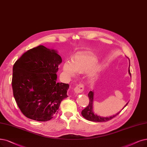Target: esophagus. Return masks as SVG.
Masks as SVG:
<instances>
[{
	"mask_svg": "<svg viewBox=\"0 0 147 147\" xmlns=\"http://www.w3.org/2000/svg\"><path fill=\"white\" fill-rule=\"evenodd\" d=\"M84 90V85L83 84H79L77 85L74 89V92L76 94L81 93Z\"/></svg>",
	"mask_w": 147,
	"mask_h": 147,
	"instance_id": "1",
	"label": "esophagus"
}]
</instances>
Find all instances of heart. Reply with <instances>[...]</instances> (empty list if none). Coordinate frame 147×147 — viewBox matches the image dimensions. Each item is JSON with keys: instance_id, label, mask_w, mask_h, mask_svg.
<instances>
[{"instance_id": "obj_1", "label": "heart", "mask_w": 147, "mask_h": 147, "mask_svg": "<svg viewBox=\"0 0 147 147\" xmlns=\"http://www.w3.org/2000/svg\"><path fill=\"white\" fill-rule=\"evenodd\" d=\"M98 60L93 54L85 52L78 54L73 60V63L65 62L63 69L69 77L74 78L76 73L85 74L92 70L90 74L91 80H94L100 70V67L97 65Z\"/></svg>"}]
</instances>
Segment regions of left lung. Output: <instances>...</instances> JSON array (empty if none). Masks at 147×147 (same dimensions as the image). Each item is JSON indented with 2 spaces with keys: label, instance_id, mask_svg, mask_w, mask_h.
Masks as SVG:
<instances>
[{
  "label": "left lung",
  "instance_id": "left-lung-1",
  "mask_svg": "<svg viewBox=\"0 0 147 147\" xmlns=\"http://www.w3.org/2000/svg\"><path fill=\"white\" fill-rule=\"evenodd\" d=\"M128 73L131 76V73H130V70H129V69H128ZM88 97L90 99V102L88 105L86 107L85 109H84L82 111V116L86 119V120L90 121H93V122H107L111 120V119H113V117H116L117 115H119V113H121L119 112L117 114L115 115H113L111 116L110 117H101L100 116H97L96 114H94L93 110V97H94V92L93 91H90L88 93ZM127 104L125 105V106H127ZM124 108H123V109ZM122 109V110H123Z\"/></svg>",
  "mask_w": 147,
  "mask_h": 147
}]
</instances>
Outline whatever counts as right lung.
I'll return each mask as SVG.
<instances>
[{
  "mask_svg": "<svg viewBox=\"0 0 147 147\" xmlns=\"http://www.w3.org/2000/svg\"><path fill=\"white\" fill-rule=\"evenodd\" d=\"M61 63L56 50L39 45L24 53L14 64L13 96L26 117L50 121L58 112L62 100L68 97L69 85L56 82Z\"/></svg>",
  "mask_w": 147,
  "mask_h": 147,
  "instance_id": "obj_1",
  "label": "right lung"
}]
</instances>
